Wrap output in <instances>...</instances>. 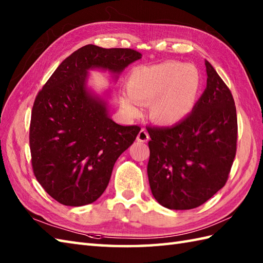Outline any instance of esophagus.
Segmentation results:
<instances>
[{
    "mask_svg": "<svg viewBox=\"0 0 263 263\" xmlns=\"http://www.w3.org/2000/svg\"><path fill=\"white\" fill-rule=\"evenodd\" d=\"M149 139V133L147 132L146 128H141L140 132H139V135L137 137V140L140 141V142H146Z\"/></svg>",
    "mask_w": 263,
    "mask_h": 263,
    "instance_id": "esophagus-1",
    "label": "esophagus"
}]
</instances>
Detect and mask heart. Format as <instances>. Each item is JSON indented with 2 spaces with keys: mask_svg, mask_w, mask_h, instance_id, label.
I'll use <instances>...</instances> for the list:
<instances>
[{
  "mask_svg": "<svg viewBox=\"0 0 263 263\" xmlns=\"http://www.w3.org/2000/svg\"><path fill=\"white\" fill-rule=\"evenodd\" d=\"M201 79L192 64L166 61L133 70L127 79V92L121 104L131 116L139 114L138 103L150 104V117L158 124L173 125L182 121L194 106Z\"/></svg>",
  "mask_w": 263,
  "mask_h": 263,
  "instance_id": "1",
  "label": "heart"
}]
</instances>
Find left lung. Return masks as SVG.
Returning <instances> with one entry per match:
<instances>
[{
	"mask_svg": "<svg viewBox=\"0 0 263 263\" xmlns=\"http://www.w3.org/2000/svg\"><path fill=\"white\" fill-rule=\"evenodd\" d=\"M204 64L206 88L192 113L173 126H147L150 189L173 210L197 208L219 191L236 155L235 102L212 65Z\"/></svg>",
	"mask_w": 263,
	"mask_h": 263,
	"instance_id": "left-lung-1",
	"label": "left lung"
}]
</instances>
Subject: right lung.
Returning a JSON list of instances; mask_svg holds the SVG:
<instances>
[{
	"instance_id": "right-lung-1",
	"label": "right lung",
	"mask_w": 263,
	"mask_h": 263,
	"mask_svg": "<svg viewBox=\"0 0 263 263\" xmlns=\"http://www.w3.org/2000/svg\"><path fill=\"white\" fill-rule=\"evenodd\" d=\"M141 57L131 48L89 44L66 58L37 93L29 128L32 171L58 202L80 206L96 201L115 161L141 130L109 119L105 100L87 90L88 70L121 73Z\"/></svg>"
}]
</instances>
